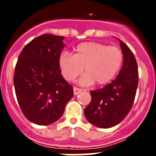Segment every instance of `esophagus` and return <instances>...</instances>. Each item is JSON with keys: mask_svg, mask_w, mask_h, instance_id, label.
Returning <instances> with one entry per match:
<instances>
[{"mask_svg": "<svg viewBox=\"0 0 156 156\" xmlns=\"http://www.w3.org/2000/svg\"><path fill=\"white\" fill-rule=\"evenodd\" d=\"M81 89L80 88H78V87H73V92H74V94L77 95L78 94H80L81 92Z\"/></svg>", "mask_w": 156, "mask_h": 156, "instance_id": "1", "label": "esophagus"}]
</instances>
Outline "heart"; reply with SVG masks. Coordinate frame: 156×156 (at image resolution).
I'll return each instance as SVG.
<instances>
[{
    "mask_svg": "<svg viewBox=\"0 0 156 156\" xmlns=\"http://www.w3.org/2000/svg\"><path fill=\"white\" fill-rule=\"evenodd\" d=\"M123 55L118 47L108 46L98 42H84L77 45L73 55L61 54L58 66L62 75L67 81H73L82 73L84 68L86 73L81 77L82 85H98L109 83L121 68Z\"/></svg>",
    "mask_w": 156,
    "mask_h": 156,
    "instance_id": "b5f03b06",
    "label": "heart"
}]
</instances>
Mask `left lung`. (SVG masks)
<instances>
[{"instance_id": "left-lung-1", "label": "left lung", "mask_w": 156, "mask_h": 156, "mask_svg": "<svg viewBox=\"0 0 156 156\" xmlns=\"http://www.w3.org/2000/svg\"><path fill=\"white\" fill-rule=\"evenodd\" d=\"M123 66L114 80L91 90V101L84 110L86 119L95 126L110 128L127 115L134 101L138 85V70L133 52L119 40Z\"/></svg>"}]
</instances>
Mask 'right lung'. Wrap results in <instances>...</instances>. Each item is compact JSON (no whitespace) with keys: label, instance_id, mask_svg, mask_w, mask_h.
Returning a JSON list of instances; mask_svg holds the SVG:
<instances>
[{"label":"right lung","instance_id":"right-lung-1","mask_svg":"<svg viewBox=\"0 0 156 156\" xmlns=\"http://www.w3.org/2000/svg\"><path fill=\"white\" fill-rule=\"evenodd\" d=\"M64 37L43 34L27 44L18 58L14 86L23 113L45 126L60 119L73 88L61 75L58 58Z\"/></svg>","mask_w":156,"mask_h":156}]
</instances>
